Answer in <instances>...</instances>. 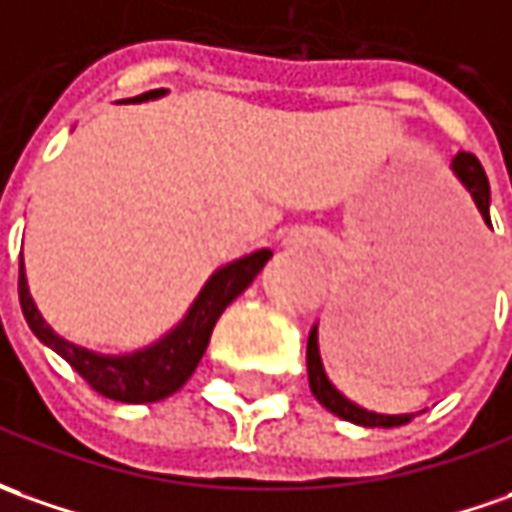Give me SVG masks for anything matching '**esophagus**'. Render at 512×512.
Returning a JSON list of instances; mask_svg holds the SVG:
<instances>
[{
	"label": "esophagus",
	"mask_w": 512,
	"mask_h": 512,
	"mask_svg": "<svg viewBox=\"0 0 512 512\" xmlns=\"http://www.w3.org/2000/svg\"><path fill=\"white\" fill-rule=\"evenodd\" d=\"M302 241H305V238H302L300 232H294V229H291V232H288V235H285V246H302Z\"/></svg>",
	"instance_id": "1"
}]
</instances>
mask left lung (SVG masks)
Wrapping results in <instances>:
<instances>
[{
    "label": "left lung",
    "instance_id": "1",
    "mask_svg": "<svg viewBox=\"0 0 512 512\" xmlns=\"http://www.w3.org/2000/svg\"><path fill=\"white\" fill-rule=\"evenodd\" d=\"M451 168L457 173V179L465 184V190L474 198L476 210L482 212L485 224H490V184L485 170L479 165V159L474 154H457ZM308 381H311V392L316 395V401L322 403L328 412H333L342 420H350V423H358V426H384V429H392V426H403L409 423L415 415H378V412H367L361 409L353 401H347L339 389L333 387L325 375V367H322V358H319V344H316V325L311 328V336H308Z\"/></svg>",
    "mask_w": 512,
    "mask_h": 512
}]
</instances>
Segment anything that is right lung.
Returning a JSON list of instances; mask_svg holds the SVG:
<instances>
[{
    "label": "right lung",
    "mask_w": 512,
    "mask_h": 512,
    "mask_svg": "<svg viewBox=\"0 0 512 512\" xmlns=\"http://www.w3.org/2000/svg\"><path fill=\"white\" fill-rule=\"evenodd\" d=\"M162 95H165V89H154V92L131 97L125 103L156 100ZM269 257V249H260V252L232 260L229 266L215 271L207 285L201 288L196 302L190 305L187 316L170 330L168 336H162L151 347H142L137 353H125V356H103V353L61 339L44 322V316L38 314L36 302L30 297L27 277H24V260H19V302H22V314L30 330L64 361H69V367L103 398L120 403H154L173 395L176 389H182L187 378L196 373L218 316L224 314L229 302L249 288V283L260 274Z\"/></svg>",
    "instance_id": "obj_1"
}]
</instances>
